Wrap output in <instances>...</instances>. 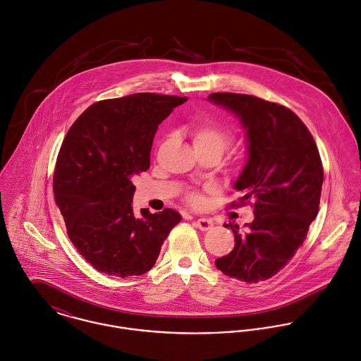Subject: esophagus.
Returning a JSON list of instances; mask_svg holds the SVG:
<instances>
[{"mask_svg": "<svg viewBox=\"0 0 361 361\" xmlns=\"http://www.w3.org/2000/svg\"><path fill=\"white\" fill-rule=\"evenodd\" d=\"M195 224H196V227H197L199 230H202V231H209V230H212V227H213V221L209 220V219H197Z\"/></svg>", "mask_w": 361, "mask_h": 361, "instance_id": "obj_1", "label": "esophagus"}]
</instances>
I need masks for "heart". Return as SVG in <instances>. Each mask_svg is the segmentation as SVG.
Instances as JSON below:
<instances>
[{"mask_svg":"<svg viewBox=\"0 0 361 361\" xmlns=\"http://www.w3.org/2000/svg\"><path fill=\"white\" fill-rule=\"evenodd\" d=\"M192 142L196 151H216L220 155L233 142V134L223 126L216 123H199L189 130ZM189 202L192 204H200L202 197L197 193L189 195Z\"/></svg>","mask_w":361,"mask_h":361,"instance_id":"1","label":"heart"}]
</instances>
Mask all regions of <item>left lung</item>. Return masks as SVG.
I'll list each match as a JSON object with an SVG mask.
<instances>
[{
	"instance_id": "obj_1",
	"label": "left lung",
	"mask_w": 361,
	"mask_h": 361,
	"mask_svg": "<svg viewBox=\"0 0 361 361\" xmlns=\"http://www.w3.org/2000/svg\"><path fill=\"white\" fill-rule=\"evenodd\" d=\"M209 101L233 112L245 130L247 159L234 188L253 199L255 219L234 249L216 260L226 276L259 283L280 271L307 237L319 210L324 168L312 134L288 108L257 97L217 92Z\"/></svg>"
}]
</instances>
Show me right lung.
I'll return each instance as SVG.
<instances>
[{
    "instance_id": "1",
    "label": "right lung",
    "mask_w": 361,
    "mask_h": 361,
    "mask_svg": "<svg viewBox=\"0 0 361 361\" xmlns=\"http://www.w3.org/2000/svg\"><path fill=\"white\" fill-rule=\"evenodd\" d=\"M188 98L133 94L91 105L70 127L56 162L53 190L67 234L101 273L140 276L180 223L172 209L133 212L131 179L149 168L158 124Z\"/></svg>"
}]
</instances>
